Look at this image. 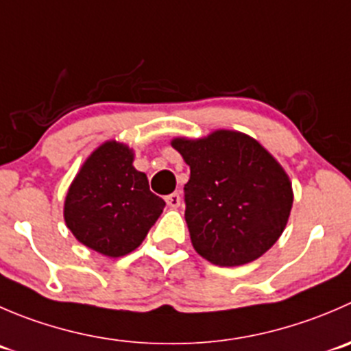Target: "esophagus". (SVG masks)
<instances>
[{
    "label": "esophagus",
    "mask_w": 351,
    "mask_h": 351,
    "mask_svg": "<svg viewBox=\"0 0 351 351\" xmlns=\"http://www.w3.org/2000/svg\"><path fill=\"white\" fill-rule=\"evenodd\" d=\"M166 204H168L171 209H176V207H180V204H182V195H180L178 192L169 193V195L166 197Z\"/></svg>",
    "instance_id": "34e87169"
}]
</instances>
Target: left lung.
Instances as JSON below:
<instances>
[{
	"mask_svg": "<svg viewBox=\"0 0 351 351\" xmlns=\"http://www.w3.org/2000/svg\"><path fill=\"white\" fill-rule=\"evenodd\" d=\"M190 166L185 219L197 254L216 266L248 264L266 254L288 223L293 192L280 162L257 141L217 130L175 138Z\"/></svg>",
	"mask_w": 351,
	"mask_h": 351,
	"instance_id": "obj_1",
	"label": "left lung"
}]
</instances>
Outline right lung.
<instances>
[{
    "instance_id": "add662e5",
    "label": "right lung",
    "mask_w": 351,
    "mask_h": 351,
    "mask_svg": "<svg viewBox=\"0 0 351 351\" xmlns=\"http://www.w3.org/2000/svg\"><path fill=\"white\" fill-rule=\"evenodd\" d=\"M132 162L127 145L106 142L84 162L64 200V221L75 238L108 257L135 250L166 206Z\"/></svg>"
}]
</instances>
